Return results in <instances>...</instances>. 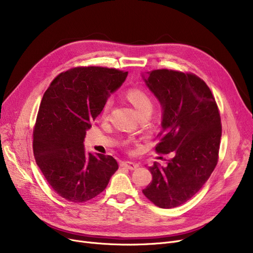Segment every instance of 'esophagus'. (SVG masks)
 Wrapping results in <instances>:
<instances>
[{"mask_svg":"<svg viewBox=\"0 0 253 253\" xmlns=\"http://www.w3.org/2000/svg\"><path fill=\"white\" fill-rule=\"evenodd\" d=\"M121 166L124 167V168H127V169H129V170H135V169L138 167L137 164H135V163H133V162H130V161H124V162H122V163H121Z\"/></svg>","mask_w":253,"mask_h":253,"instance_id":"1","label":"esophagus"}]
</instances>
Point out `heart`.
Returning <instances> with one entry per match:
<instances>
[{
  "mask_svg": "<svg viewBox=\"0 0 253 253\" xmlns=\"http://www.w3.org/2000/svg\"><path fill=\"white\" fill-rule=\"evenodd\" d=\"M127 99L133 104L138 115H151L154 108V102L151 95L142 88H131L126 93ZM111 101L108 100L103 106V113H106L110 108Z\"/></svg>",
  "mask_w": 253,
  "mask_h": 253,
  "instance_id": "heart-1",
  "label": "heart"
}]
</instances>
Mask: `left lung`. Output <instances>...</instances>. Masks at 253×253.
<instances>
[{"label": "left lung", "instance_id": "8db88e82", "mask_svg": "<svg viewBox=\"0 0 253 253\" xmlns=\"http://www.w3.org/2000/svg\"><path fill=\"white\" fill-rule=\"evenodd\" d=\"M144 80L163 108L158 154L172 153L165 167H149L153 180L143 195L160 208L177 207L195 196L213 172L221 137L214 96L192 73L167 69L149 72Z\"/></svg>", "mask_w": 253, "mask_h": 253}]
</instances>
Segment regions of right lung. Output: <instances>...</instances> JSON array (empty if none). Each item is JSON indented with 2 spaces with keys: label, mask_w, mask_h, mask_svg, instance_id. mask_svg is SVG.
Segmentation results:
<instances>
[{
  "label": "right lung",
  "mask_w": 253,
  "mask_h": 253,
  "mask_svg": "<svg viewBox=\"0 0 253 253\" xmlns=\"http://www.w3.org/2000/svg\"><path fill=\"white\" fill-rule=\"evenodd\" d=\"M127 75L102 66H78L59 74L44 93L34 128V156L50 187L65 200H91L119 168L112 156L86 153L83 141Z\"/></svg>",
  "instance_id": "add662e5"
}]
</instances>
